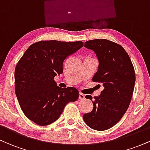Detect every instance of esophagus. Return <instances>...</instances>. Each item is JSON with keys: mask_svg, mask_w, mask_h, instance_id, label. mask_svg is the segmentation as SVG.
Segmentation results:
<instances>
[{"mask_svg": "<svg viewBox=\"0 0 150 150\" xmlns=\"http://www.w3.org/2000/svg\"><path fill=\"white\" fill-rule=\"evenodd\" d=\"M85 98V94H82V93H79V99H84Z\"/></svg>", "mask_w": 150, "mask_h": 150, "instance_id": "esophagus-1", "label": "esophagus"}]
</instances>
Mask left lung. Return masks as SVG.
<instances>
[{
  "label": "left lung",
  "mask_w": 150,
  "mask_h": 150,
  "mask_svg": "<svg viewBox=\"0 0 150 150\" xmlns=\"http://www.w3.org/2000/svg\"><path fill=\"white\" fill-rule=\"evenodd\" d=\"M84 46L97 56L99 66L92 80L101 83L104 89L93 100L91 95L85 96L94 106L83 119L89 128L101 131L116 125L126 112L135 87V70L128 53L116 43L96 39Z\"/></svg>",
  "instance_id": "obj_1"
}]
</instances>
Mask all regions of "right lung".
<instances>
[{"label": "right lung", "instance_id": "add662e5", "mask_svg": "<svg viewBox=\"0 0 150 150\" xmlns=\"http://www.w3.org/2000/svg\"><path fill=\"white\" fill-rule=\"evenodd\" d=\"M83 44L56 40L37 42L27 49L17 64L15 94L25 116L37 125L55 122L65 105L78 99L76 88H61L53 78L63 73L65 58Z\"/></svg>", "mask_w": 150, "mask_h": 150}]
</instances>
